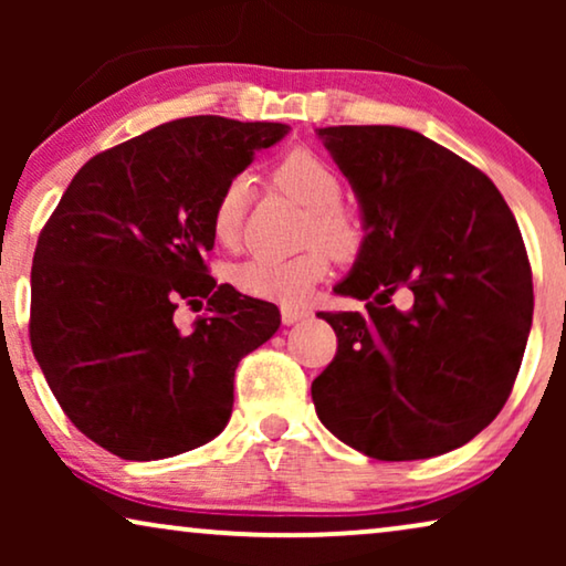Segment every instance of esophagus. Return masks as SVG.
Instances as JSON below:
<instances>
[{"mask_svg": "<svg viewBox=\"0 0 566 566\" xmlns=\"http://www.w3.org/2000/svg\"><path fill=\"white\" fill-rule=\"evenodd\" d=\"M281 316H283L285 324H296L301 319H306L308 312H306V308H301V306H283Z\"/></svg>", "mask_w": 566, "mask_h": 566, "instance_id": "esophagus-1", "label": "esophagus"}]
</instances>
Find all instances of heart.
Returning <instances> with one entry per match:
<instances>
[{"label": "heart", "mask_w": 566, "mask_h": 566, "mask_svg": "<svg viewBox=\"0 0 566 566\" xmlns=\"http://www.w3.org/2000/svg\"><path fill=\"white\" fill-rule=\"evenodd\" d=\"M275 182L312 211V221L306 227V244L314 247L293 254V258L258 254V258L239 262L231 270V281L250 296L298 304L327 275L329 252L337 258H350L358 250L360 234L353 216L339 206L343 182L319 154L308 149H293L285 154L281 165L275 167ZM244 203L247 177L237 175L223 185L211 213L213 237L221 244L237 242L239 229H242Z\"/></svg>", "instance_id": "b5f03b06"}]
</instances>
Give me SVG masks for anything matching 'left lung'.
Returning a JSON list of instances; mask_svg holds the SVG:
<instances>
[{
    "label": "left lung",
    "mask_w": 566,
    "mask_h": 566,
    "mask_svg": "<svg viewBox=\"0 0 566 566\" xmlns=\"http://www.w3.org/2000/svg\"><path fill=\"white\" fill-rule=\"evenodd\" d=\"M319 138L363 213L358 260L335 285L366 312H319L337 355L314 378L332 436L378 461L432 459L479 436L513 391L533 322L515 216L474 165L397 126ZM410 291L399 313L390 296Z\"/></svg>",
    "instance_id": "1"
}]
</instances>
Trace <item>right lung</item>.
<instances>
[{"label":"right lung","mask_w":566,"mask_h":566,"mask_svg":"<svg viewBox=\"0 0 566 566\" xmlns=\"http://www.w3.org/2000/svg\"><path fill=\"white\" fill-rule=\"evenodd\" d=\"M283 123L192 115L92 157L33 254L30 345L64 415L105 451L157 461L227 428L234 370L281 327L268 301L208 275L211 213ZM180 300L207 301L192 333Z\"/></svg>","instance_id":"1"}]
</instances>
